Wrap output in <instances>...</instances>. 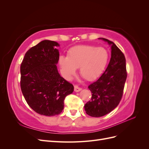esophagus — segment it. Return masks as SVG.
Segmentation results:
<instances>
[{
    "instance_id": "1",
    "label": "esophagus",
    "mask_w": 149,
    "mask_h": 149,
    "mask_svg": "<svg viewBox=\"0 0 149 149\" xmlns=\"http://www.w3.org/2000/svg\"><path fill=\"white\" fill-rule=\"evenodd\" d=\"M74 91L75 92H79V91H81V88H79L78 86H77V85H74Z\"/></svg>"
}]
</instances>
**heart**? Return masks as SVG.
Here are the masks:
<instances>
[{
  "label": "heart",
  "instance_id": "b5f03b06",
  "mask_svg": "<svg viewBox=\"0 0 149 149\" xmlns=\"http://www.w3.org/2000/svg\"><path fill=\"white\" fill-rule=\"evenodd\" d=\"M109 52L104 47L81 45L71 48L67 56H61L59 64L65 79L70 80L79 68V74L88 81L97 79L106 68Z\"/></svg>",
  "mask_w": 149,
  "mask_h": 149
}]
</instances>
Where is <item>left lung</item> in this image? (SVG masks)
<instances>
[{"mask_svg":"<svg viewBox=\"0 0 149 149\" xmlns=\"http://www.w3.org/2000/svg\"><path fill=\"white\" fill-rule=\"evenodd\" d=\"M111 47V57L106 71L88 86L91 100L84 105L86 114L99 118L109 113L118 106L123 97L127 78L125 58L123 53L110 40L100 38Z\"/></svg>","mask_w":149,"mask_h":149,"instance_id":"1","label":"left lung"}]
</instances>
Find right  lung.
I'll list each match as a JSON object with an SVG mask.
<instances>
[{"label": "right lung", "mask_w": 149, "mask_h": 149, "mask_svg": "<svg viewBox=\"0 0 149 149\" xmlns=\"http://www.w3.org/2000/svg\"><path fill=\"white\" fill-rule=\"evenodd\" d=\"M60 45L43 40L25 53L20 66V87L29 106L40 115L60 114L66 96L74 91L73 85L58 73Z\"/></svg>", "instance_id": "right-lung-1"}]
</instances>
